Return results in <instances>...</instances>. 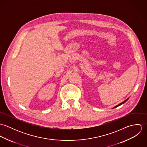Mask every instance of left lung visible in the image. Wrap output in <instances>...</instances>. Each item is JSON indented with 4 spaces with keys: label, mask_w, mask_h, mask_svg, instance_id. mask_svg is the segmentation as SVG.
Instances as JSON below:
<instances>
[{
    "label": "left lung",
    "mask_w": 147,
    "mask_h": 147,
    "mask_svg": "<svg viewBox=\"0 0 147 147\" xmlns=\"http://www.w3.org/2000/svg\"><path fill=\"white\" fill-rule=\"evenodd\" d=\"M127 100H128V99H127V100H125V101H123V102H122V103H121V104H119V105H117V106H115V107H114V108H115V107H118V106H120V105H122V104H124V103H125V102H126V101H127Z\"/></svg>",
    "instance_id": "8db88e82"
}]
</instances>
